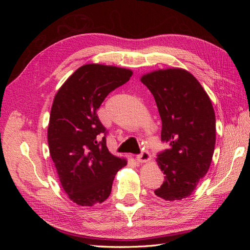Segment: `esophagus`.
<instances>
[{
	"mask_svg": "<svg viewBox=\"0 0 250 250\" xmlns=\"http://www.w3.org/2000/svg\"><path fill=\"white\" fill-rule=\"evenodd\" d=\"M150 160H151V155L148 152V150H142L141 154H139L137 156V161L139 163H146V162H148Z\"/></svg>",
	"mask_w": 250,
	"mask_h": 250,
	"instance_id": "obj_1",
	"label": "esophagus"
}]
</instances>
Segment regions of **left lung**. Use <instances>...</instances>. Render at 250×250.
<instances>
[{
	"label": "left lung",
	"instance_id": "8db88e82",
	"mask_svg": "<svg viewBox=\"0 0 250 250\" xmlns=\"http://www.w3.org/2000/svg\"><path fill=\"white\" fill-rule=\"evenodd\" d=\"M141 81L153 95L162 119V141L169 148L157 154L165 180L154 191L164 200L190 196L206 175L214 154L216 119L206 90L181 69L155 71Z\"/></svg>",
	"mask_w": 250,
	"mask_h": 250
}]
</instances>
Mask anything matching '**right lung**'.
<instances>
[{
    "label": "right lung",
    "mask_w": 250,
    "mask_h": 250,
    "mask_svg": "<svg viewBox=\"0 0 250 250\" xmlns=\"http://www.w3.org/2000/svg\"><path fill=\"white\" fill-rule=\"evenodd\" d=\"M127 69L85 64L57 92L48 127L50 155L64 192L75 203L93 207L106 200L117 172L126 166L106 146L108 130L97 109L113 89L130 79Z\"/></svg>",
    "instance_id": "right-lung-1"
}]
</instances>
